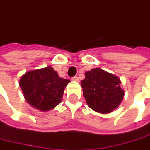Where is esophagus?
<instances>
[{"label":"esophagus","mask_w":150,"mask_h":150,"mask_svg":"<svg viewBox=\"0 0 150 150\" xmlns=\"http://www.w3.org/2000/svg\"><path fill=\"white\" fill-rule=\"evenodd\" d=\"M72 80H73V81H75V82H78V81H79V78H78L77 76H75V77L72 78Z\"/></svg>","instance_id":"34e87169"}]
</instances>
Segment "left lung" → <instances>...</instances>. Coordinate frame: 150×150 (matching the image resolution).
I'll use <instances>...</instances> for the list:
<instances>
[{"mask_svg": "<svg viewBox=\"0 0 150 150\" xmlns=\"http://www.w3.org/2000/svg\"><path fill=\"white\" fill-rule=\"evenodd\" d=\"M80 84L83 95L90 108L100 114H109L116 109L125 96L121 81L116 75L100 68L85 72Z\"/></svg>", "mask_w": 150, "mask_h": 150, "instance_id": "obj_1", "label": "left lung"}]
</instances>
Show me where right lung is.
<instances>
[{
	"instance_id": "1",
	"label": "right lung",
	"mask_w": 150,
	"mask_h": 150,
	"mask_svg": "<svg viewBox=\"0 0 150 150\" xmlns=\"http://www.w3.org/2000/svg\"><path fill=\"white\" fill-rule=\"evenodd\" d=\"M69 82L70 80L60 78L51 66H47L26 72L21 77L19 85L30 105L46 112L61 102Z\"/></svg>"
}]
</instances>
